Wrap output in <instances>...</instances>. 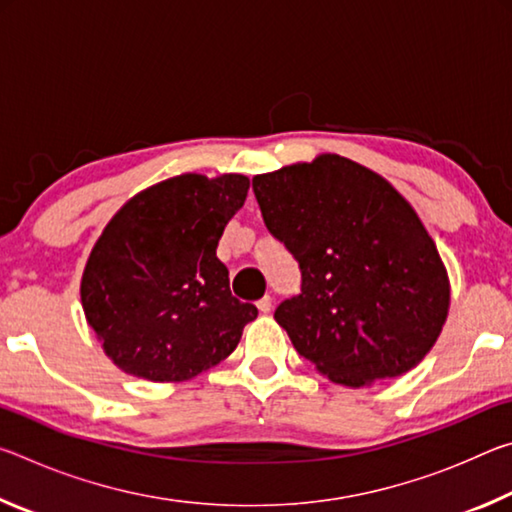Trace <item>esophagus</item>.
Listing matches in <instances>:
<instances>
[{"label": "esophagus", "mask_w": 512, "mask_h": 512, "mask_svg": "<svg viewBox=\"0 0 512 512\" xmlns=\"http://www.w3.org/2000/svg\"><path fill=\"white\" fill-rule=\"evenodd\" d=\"M257 309L262 311V314H268V311L273 309V298H271V296H264V298H259V300H257Z\"/></svg>", "instance_id": "34e87169"}]
</instances>
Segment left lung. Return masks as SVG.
Masks as SVG:
<instances>
[{"label": "left lung", "instance_id": "left-lung-1", "mask_svg": "<svg viewBox=\"0 0 512 512\" xmlns=\"http://www.w3.org/2000/svg\"><path fill=\"white\" fill-rule=\"evenodd\" d=\"M271 235L300 266L275 320L336 384L400 377L436 343L449 282L433 239L397 189L341 155L253 178Z\"/></svg>", "mask_w": 512, "mask_h": 512}]
</instances>
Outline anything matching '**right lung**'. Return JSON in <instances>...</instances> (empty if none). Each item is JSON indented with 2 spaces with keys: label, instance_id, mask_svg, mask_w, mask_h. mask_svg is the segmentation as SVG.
Returning a JSON list of instances; mask_svg holds the SVG:
<instances>
[{
  "label": "right lung",
  "instance_id": "add662e5",
  "mask_svg": "<svg viewBox=\"0 0 512 512\" xmlns=\"http://www.w3.org/2000/svg\"><path fill=\"white\" fill-rule=\"evenodd\" d=\"M239 173H185L131 198L94 244L81 282L85 318L117 366L183 381L228 357L257 318L230 293L216 246L248 196Z\"/></svg>",
  "mask_w": 512,
  "mask_h": 512
}]
</instances>
